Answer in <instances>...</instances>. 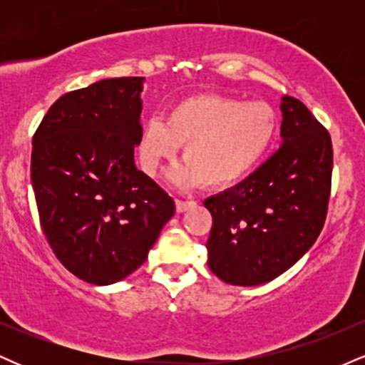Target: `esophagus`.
<instances>
[{"label": "esophagus", "instance_id": "34e87169", "mask_svg": "<svg viewBox=\"0 0 365 365\" xmlns=\"http://www.w3.org/2000/svg\"><path fill=\"white\" fill-rule=\"evenodd\" d=\"M175 204H177V211L178 212H185L188 209L195 207V200H182V199H177L175 200Z\"/></svg>", "mask_w": 365, "mask_h": 365}]
</instances>
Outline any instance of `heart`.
<instances>
[{
    "mask_svg": "<svg viewBox=\"0 0 365 365\" xmlns=\"http://www.w3.org/2000/svg\"><path fill=\"white\" fill-rule=\"evenodd\" d=\"M278 133V115L266 101H244L220 94L182 99L165 121L150 120L142 137L144 170L154 175L183 145L185 163L171 180L185 188L233 185L262 163Z\"/></svg>",
    "mask_w": 365,
    "mask_h": 365,
    "instance_id": "b5f03b06",
    "label": "heart"
}]
</instances>
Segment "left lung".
<instances>
[{"label": "left lung", "mask_w": 365, "mask_h": 365, "mask_svg": "<svg viewBox=\"0 0 365 365\" xmlns=\"http://www.w3.org/2000/svg\"><path fill=\"white\" fill-rule=\"evenodd\" d=\"M283 144L244 182L209 197V269L238 287L278 278L319 237L333 173L329 132L299 99L282 103Z\"/></svg>", "instance_id": "left-lung-1"}]
</instances>
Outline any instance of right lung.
<instances>
[{"instance_id": "obj_1", "label": "right lung", "mask_w": 365, "mask_h": 365, "mask_svg": "<svg viewBox=\"0 0 365 365\" xmlns=\"http://www.w3.org/2000/svg\"><path fill=\"white\" fill-rule=\"evenodd\" d=\"M142 77L106 78L66 92L32 139L39 221L63 266L92 284L140 267L175 215L168 192L137 170Z\"/></svg>"}]
</instances>
